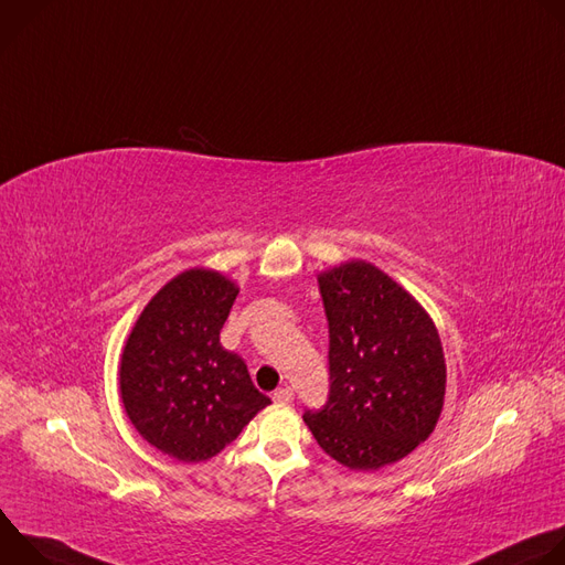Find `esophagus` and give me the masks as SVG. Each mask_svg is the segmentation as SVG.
Masks as SVG:
<instances>
[{"instance_id":"34e87169","label":"esophagus","mask_w":565,"mask_h":565,"mask_svg":"<svg viewBox=\"0 0 565 565\" xmlns=\"http://www.w3.org/2000/svg\"><path fill=\"white\" fill-rule=\"evenodd\" d=\"M292 397H295V391H292L290 386H281V388H277V391L273 393V399L279 402V405H286V402H290Z\"/></svg>"}]
</instances>
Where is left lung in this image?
<instances>
[{
    "label": "left lung",
    "instance_id": "obj_1",
    "mask_svg": "<svg viewBox=\"0 0 565 565\" xmlns=\"http://www.w3.org/2000/svg\"><path fill=\"white\" fill-rule=\"evenodd\" d=\"M329 319V397L306 409L317 445L351 469H380L434 431L445 397L438 331L388 275L351 262L319 275Z\"/></svg>",
    "mask_w": 565,
    "mask_h": 565
}]
</instances>
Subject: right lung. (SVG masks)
<instances>
[{"mask_svg":"<svg viewBox=\"0 0 565 565\" xmlns=\"http://www.w3.org/2000/svg\"><path fill=\"white\" fill-rule=\"evenodd\" d=\"M236 295L223 275L188 270L156 292L125 344V412L149 445L177 460L216 456L270 405L246 362L218 340Z\"/></svg>","mask_w":565,"mask_h":565,"instance_id":"obj_1","label":"right lung"}]
</instances>
